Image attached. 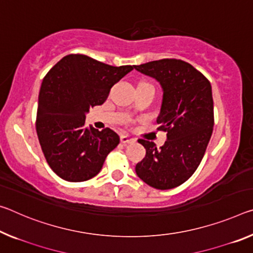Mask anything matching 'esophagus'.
I'll return each instance as SVG.
<instances>
[{"mask_svg":"<svg viewBox=\"0 0 253 253\" xmlns=\"http://www.w3.org/2000/svg\"><path fill=\"white\" fill-rule=\"evenodd\" d=\"M120 142L123 144H129V143L135 142V138H133L129 135H122L120 136Z\"/></svg>","mask_w":253,"mask_h":253,"instance_id":"obj_1","label":"esophagus"}]
</instances>
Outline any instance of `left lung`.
<instances>
[{"mask_svg":"<svg viewBox=\"0 0 253 253\" xmlns=\"http://www.w3.org/2000/svg\"><path fill=\"white\" fill-rule=\"evenodd\" d=\"M154 78L163 90L158 129L167 131V142L158 148L139 139L146 155L136 164V174L155 189H172L186 182L197 170L214 126L211 82L181 59L164 58L135 65Z\"/></svg>","mask_w":253,"mask_h":253,"instance_id":"8db88e82","label":"left lung"}]
</instances>
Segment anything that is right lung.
<instances>
[{"label":"right lung","instance_id":"right-lung-1","mask_svg":"<svg viewBox=\"0 0 253 253\" xmlns=\"http://www.w3.org/2000/svg\"><path fill=\"white\" fill-rule=\"evenodd\" d=\"M134 66H111L86 55L71 54L51 67L39 92L36 130L45 159L58 177L71 182L97 175L119 136L87 128L85 114L106 101L110 89Z\"/></svg>","mask_w":253,"mask_h":253}]
</instances>
